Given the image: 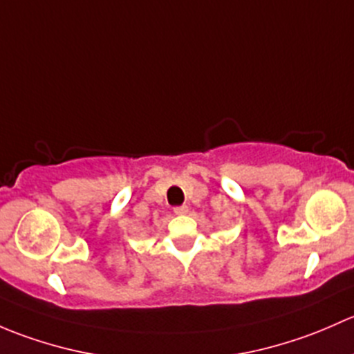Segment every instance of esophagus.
Segmentation results:
<instances>
[{"mask_svg":"<svg viewBox=\"0 0 354 354\" xmlns=\"http://www.w3.org/2000/svg\"><path fill=\"white\" fill-rule=\"evenodd\" d=\"M189 211L187 206H176L174 207V213L176 214H185Z\"/></svg>","mask_w":354,"mask_h":354,"instance_id":"esophagus-1","label":"esophagus"}]
</instances>
